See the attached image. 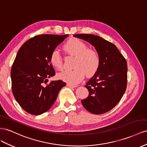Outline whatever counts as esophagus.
<instances>
[{"label":"esophagus","instance_id":"34e87169","mask_svg":"<svg viewBox=\"0 0 147 147\" xmlns=\"http://www.w3.org/2000/svg\"><path fill=\"white\" fill-rule=\"evenodd\" d=\"M67 86H69V87H72V88H75V87H77V85H74L72 84H70V83H67Z\"/></svg>","mask_w":147,"mask_h":147}]
</instances>
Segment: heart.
Wrapping results in <instances>:
<instances>
[{
	"mask_svg": "<svg viewBox=\"0 0 147 147\" xmlns=\"http://www.w3.org/2000/svg\"><path fill=\"white\" fill-rule=\"evenodd\" d=\"M64 49L67 53L75 57L72 70H64L58 74L60 80L72 85L81 82L85 77H92L97 72L100 66V57L97 51L88 49L84 42L77 38H72L65 42ZM50 62L55 68H62V59L59 51L55 49L50 56Z\"/></svg>",
	"mask_w": 147,
	"mask_h": 147,
	"instance_id": "b5f03b06",
	"label": "heart"
}]
</instances>
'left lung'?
<instances>
[{
    "label": "left lung",
    "mask_w": 147,
    "mask_h": 147,
    "mask_svg": "<svg viewBox=\"0 0 147 147\" xmlns=\"http://www.w3.org/2000/svg\"><path fill=\"white\" fill-rule=\"evenodd\" d=\"M74 36L90 43L100 57V68L85 85L88 96L82 100V104L91 113H105L119 102L125 91L126 60L116 46L100 36L91 34Z\"/></svg>",
    "instance_id": "obj_1"
}]
</instances>
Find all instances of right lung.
<instances>
[{
    "instance_id": "obj_1",
    "label": "right lung",
    "mask_w": 147,
    "mask_h": 147,
    "mask_svg": "<svg viewBox=\"0 0 147 147\" xmlns=\"http://www.w3.org/2000/svg\"><path fill=\"white\" fill-rule=\"evenodd\" d=\"M68 36L39 35L28 40L18 51L11 70V89L16 101L26 112L33 115L46 112L66 85L62 80L45 83L55 75L50 62L51 53Z\"/></svg>"
}]
</instances>
